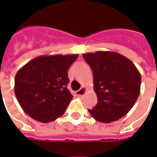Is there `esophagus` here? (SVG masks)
<instances>
[{
    "label": "esophagus",
    "mask_w": 157,
    "mask_h": 157,
    "mask_svg": "<svg viewBox=\"0 0 157 157\" xmlns=\"http://www.w3.org/2000/svg\"><path fill=\"white\" fill-rule=\"evenodd\" d=\"M86 93V87H82L80 88L78 91H77L76 92V95L77 96H79V97H81V96H83L84 94Z\"/></svg>",
    "instance_id": "34e87169"
}]
</instances>
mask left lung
Returning <instances> with one entry per match:
<instances>
[{"mask_svg":"<svg viewBox=\"0 0 157 157\" xmlns=\"http://www.w3.org/2000/svg\"><path fill=\"white\" fill-rule=\"evenodd\" d=\"M94 72V90L98 104L88 111L92 117L110 123L126 115L141 91L142 77L128 58L114 52L84 53Z\"/></svg>","mask_w":157,"mask_h":157,"instance_id":"obj_1","label":"left lung"}]
</instances>
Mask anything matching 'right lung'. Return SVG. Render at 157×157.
I'll return each mask as SVG.
<instances>
[{"instance_id": "obj_1", "label": "right lung", "mask_w": 157, "mask_h": 157, "mask_svg": "<svg viewBox=\"0 0 157 157\" xmlns=\"http://www.w3.org/2000/svg\"><path fill=\"white\" fill-rule=\"evenodd\" d=\"M78 54L43 55L18 70L15 94L22 110L43 123L61 117L73 96L67 88L68 70Z\"/></svg>"}]
</instances>
